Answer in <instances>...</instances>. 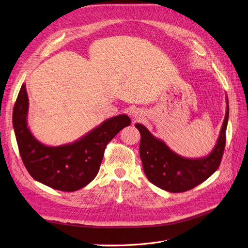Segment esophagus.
Segmentation results:
<instances>
[{
	"mask_svg": "<svg viewBox=\"0 0 248 248\" xmlns=\"http://www.w3.org/2000/svg\"><path fill=\"white\" fill-rule=\"evenodd\" d=\"M130 116L134 119H140L142 117V111L139 108H133L130 111Z\"/></svg>",
	"mask_w": 248,
	"mask_h": 248,
	"instance_id": "obj_1",
	"label": "esophagus"
}]
</instances>
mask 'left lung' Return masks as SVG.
<instances>
[{
  "label": "left lung",
  "instance_id": "obj_1",
  "mask_svg": "<svg viewBox=\"0 0 248 248\" xmlns=\"http://www.w3.org/2000/svg\"><path fill=\"white\" fill-rule=\"evenodd\" d=\"M219 136L212 151L200 158L179 155L162 140L157 139L146 126L136 123L140 133V156L148 180L169 192H184L204 182L218 169L226 146L229 121V99Z\"/></svg>",
  "mask_w": 248,
  "mask_h": 248
}]
</instances>
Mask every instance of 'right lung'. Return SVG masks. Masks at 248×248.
Returning a JSON list of instances; mask_svg holds the SVG:
<instances>
[{
  "label": "right lung",
  "instance_id": "right-lung-1",
  "mask_svg": "<svg viewBox=\"0 0 248 248\" xmlns=\"http://www.w3.org/2000/svg\"><path fill=\"white\" fill-rule=\"evenodd\" d=\"M29 97L22 84L13 108V128L25 167L36 181L62 191H76L98 174L108 142L130 118L121 114L108 118L78 140L60 146H47L37 140L28 126Z\"/></svg>",
  "mask_w": 248,
  "mask_h": 248
}]
</instances>
